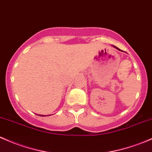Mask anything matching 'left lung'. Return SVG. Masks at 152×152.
<instances>
[{"label": "left lung", "instance_id": "obj_1", "mask_svg": "<svg viewBox=\"0 0 152 152\" xmlns=\"http://www.w3.org/2000/svg\"><path fill=\"white\" fill-rule=\"evenodd\" d=\"M113 47H114V48H117V49H118V50H120V49H119V48H116V47H115V46H113ZM121 51H123V50H121Z\"/></svg>", "mask_w": 152, "mask_h": 152}]
</instances>
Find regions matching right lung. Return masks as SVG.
I'll use <instances>...</instances> for the list:
<instances>
[{"label":"right lung","mask_w":152,"mask_h":152,"mask_svg":"<svg viewBox=\"0 0 152 152\" xmlns=\"http://www.w3.org/2000/svg\"><path fill=\"white\" fill-rule=\"evenodd\" d=\"M40 115V116H44V115Z\"/></svg>","instance_id":"obj_1"}]
</instances>
